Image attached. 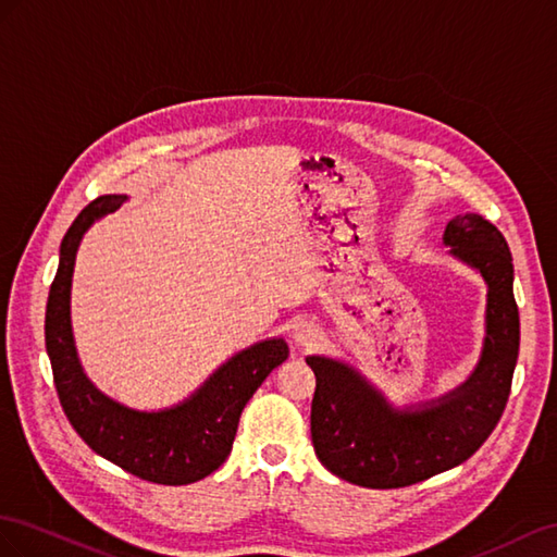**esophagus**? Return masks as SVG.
I'll list each match as a JSON object with an SVG mask.
<instances>
[{
  "label": "esophagus",
  "mask_w": 557,
  "mask_h": 557,
  "mask_svg": "<svg viewBox=\"0 0 557 557\" xmlns=\"http://www.w3.org/2000/svg\"><path fill=\"white\" fill-rule=\"evenodd\" d=\"M320 338H322V333H320V329H317L314 324L300 322V324L294 326V341H296L298 345L312 347V345H317V341H320Z\"/></svg>",
  "instance_id": "esophagus-1"
}]
</instances>
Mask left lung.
Returning <instances> with one entry per match:
<instances>
[{"label":"left lung","instance_id":"left-lung-1","mask_svg":"<svg viewBox=\"0 0 557 557\" xmlns=\"http://www.w3.org/2000/svg\"><path fill=\"white\" fill-rule=\"evenodd\" d=\"M443 240L487 282L485 349L469 383L422 410L399 412L345 363L306 359L314 373V455L352 485L406 487L467 462L497 426L511 394L520 317L506 237L481 214H459Z\"/></svg>","mask_w":557,"mask_h":557}]
</instances>
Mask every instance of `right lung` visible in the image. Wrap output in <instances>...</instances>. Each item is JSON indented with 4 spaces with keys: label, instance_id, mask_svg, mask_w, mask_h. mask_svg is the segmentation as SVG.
Masks as SVG:
<instances>
[{
    "label": "right lung",
    "instance_id": "right-lung-1",
    "mask_svg": "<svg viewBox=\"0 0 557 557\" xmlns=\"http://www.w3.org/2000/svg\"><path fill=\"white\" fill-rule=\"evenodd\" d=\"M125 196H102L78 212L62 237L60 265L46 304V352L62 410L90 450L141 481L188 485L231 455L243 408L263 380L289 357L284 341H265L224 363L188 401L139 412L107 399L78 367L70 324V287L78 243L95 219L121 208Z\"/></svg>",
    "mask_w": 557,
    "mask_h": 557
}]
</instances>
